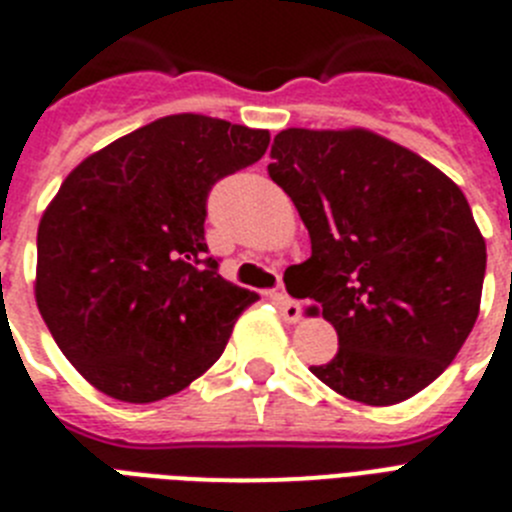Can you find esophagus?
I'll return each mask as SVG.
<instances>
[{
	"label": "esophagus",
	"instance_id": "obj_1",
	"mask_svg": "<svg viewBox=\"0 0 512 512\" xmlns=\"http://www.w3.org/2000/svg\"><path fill=\"white\" fill-rule=\"evenodd\" d=\"M274 302H277L279 312H282V318L287 320V323H297V320L302 318L300 302H295L292 297L284 295V292H277V295H274Z\"/></svg>",
	"mask_w": 512,
	"mask_h": 512
}]
</instances>
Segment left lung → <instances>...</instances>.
Wrapping results in <instances>:
<instances>
[{"mask_svg":"<svg viewBox=\"0 0 512 512\" xmlns=\"http://www.w3.org/2000/svg\"><path fill=\"white\" fill-rule=\"evenodd\" d=\"M271 158L312 243L295 295L338 333V354L310 372L377 408L418 395L479 315L487 248L464 192L364 128L282 130Z\"/></svg>","mask_w":512,"mask_h":512,"instance_id":"1","label":"left lung"}]
</instances>
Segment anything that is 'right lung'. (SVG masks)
I'll use <instances>...</instances> for the list:
<instances>
[{"label":"right lung","mask_w":512,"mask_h":512,"mask_svg":"<svg viewBox=\"0 0 512 512\" xmlns=\"http://www.w3.org/2000/svg\"><path fill=\"white\" fill-rule=\"evenodd\" d=\"M269 130L169 115L84 158L45 207L35 302L76 372L122 402L182 392L256 292L207 256V194L256 164Z\"/></svg>","instance_id":"obj_1"}]
</instances>
